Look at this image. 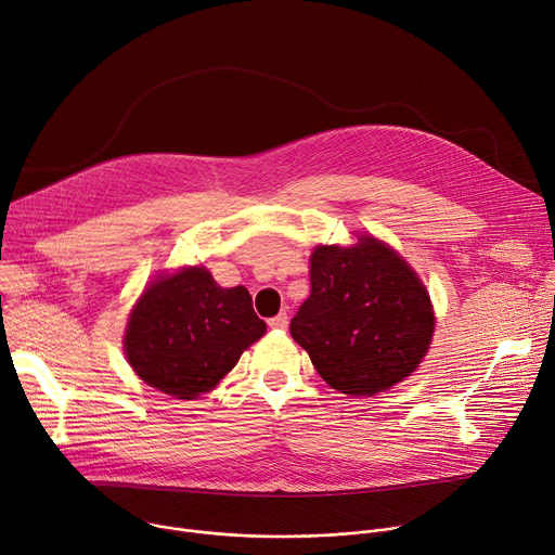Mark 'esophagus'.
I'll use <instances>...</instances> for the list:
<instances>
[{
	"mask_svg": "<svg viewBox=\"0 0 555 555\" xmlns=\"http://www.w3.org/2000/svg\"><path fill=\"white\" fill-rule=\"evenodd\" d=\"M268 325H270L272 330H287V313L281 311L279 315H274V319L268 321Z\"/></svg>",
	"mask_w": 555,
	"mask_h": 555,
	"instance_id": "1",
	"label": "esophagus"
}]
</instances>
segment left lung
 <instances>
[{
	"mask_svg": "<svg viewBox=\"0 0 555 555\" xmlns=\"http://www.w3.org/2000/svg\"><path fill=\"white\" fill-rule=\"evenodd\" d=\"M311 294L292 338L336 390L375 395L411 375L428 351L435 315L409 263L373 236L353 248L319 246Z\"/></svg>",
	"mask_w": 555,
	"mask_h": 555,
	"instance_id": "left-lung-1",
	"label": "left lung"
}]
</instances>
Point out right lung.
<instances>
[{
  "instance_id": "1",
  "label": "right lung",
  "mask_w": 555,
  "mask_h": 555,
  "mask_svg": "<svg viewBox=\"0 0 555 555\" xmlns=\"http://www.w3.org/2000/svg\"><path fill=\"white\" fill-rule=\"evenodd\" d=\"M266 334L246 287L223 289L208 270L157 279L135 305L125 336L133 371L178 400L210 390Z\"/></svg>"
}]
</instances>
